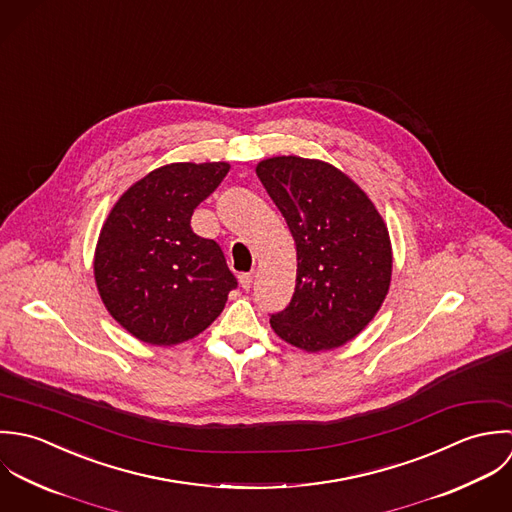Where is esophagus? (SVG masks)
I'll list each match as a JSON object with an SVG mask.
<instances>
[{"mask_svg":"<svg viewBox=\"0 0 512 512\" xmlns=\"http://www.w3.org/2000/svg\"><path fill=\"white\" fill-rule=\"evenodd\" d=\"M253 279H255V273H253V271L241 273V275H239V285H241L245 291H249L251 285H253Z\"/></svg>","mask_w":512,"mask_h":512,"instance_id":"obj_1","label":"esophagus"}]
</instances>
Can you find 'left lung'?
<instances>
[{
    "label": "left lung",
    "mask_w": 512,
    "mask_h": 512,
    "mask_svg": "<svg viewBox=\"0 0 512 512\" xmlns=\"http://www.w3.org/2000/svg\"><path fill=\"white\" fill-rule=\"evenodd\" d=\"M257 176L297 243L295 293L289 307L271 314V326L307 352L338 348L368 326L388 295V227L332 164L275 156L257 164Z\"/></svg>",
    "instance_id": "8db88e82"
}]
</instances>
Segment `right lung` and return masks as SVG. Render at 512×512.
<instances>
[{"mask_svg": "<svg viewBox=\"0 0 512 512\" xmlns=\"http://www.w3.org/2000/svg\"><path fill=\"white\" fill-rule=\"evenodd\" d=\"M227 172V162L168 164L110 209L95 251V281L106 310L138 340L172 346L198 336L237 287L221 247L190 225Z\"/></svg>", "mask_w": 512, "mask_h": 512, "instance_id": "1", "label": "right lung"}]
</instances>
